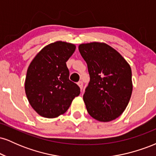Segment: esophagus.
Masks as SVG:
<instances>
[{"label":"esophagus","instance_id":"34e87169","mask_svg":"<svg viewBox=\"0 0 156 156\" xmlns=\"http://www.w3.org/2000/svg\"><path fill=\"white\" fill-rule=\"evenodd\" d=\"M78 85L79 86L80 88L82 89V88H83V81H82V80H80V81H78Z\"/></svg>","mask_w":156,"mask_h":156}]
</instances>
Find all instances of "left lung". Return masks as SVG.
<instances>
[{
	"label": "left lung",
	"instance_id": "obj_1",
	"mask_svg": "<svg viewBox=\"0 0 156 156\" xmlns=\"http://www.w3.org/2000/svg\"><path fill=\"white\" fill-rule=\"evenodd\" d=\"M78 50L90 76L83 97L87 112L98 121L114 120L122 114L131 96L130 65L107 44H81Z\"/></svg>",
	"mask_w": 156,
	"mask_h": 156
}]
</instances>
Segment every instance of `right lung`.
Returning a JSON list of instances; mask_svg holds the SVG:
<instances>
[{"mask_svg": "<svg viewBox=\"0 0 156 156\" xmlns=\"http://www.w3.org/2000/svg\"><path fill=\"white\" fill-rule=\"evenodd\" d=\"M75 50L73 44L53 42L41 50L28 68L25 82L27 98L42 117L54 118L64 114L80 94V87L69 79L66 64Z\"/></svg>", "mask_w": 156, "mask_h": 156, "instance_id": "obj_1", "label": "right lung"}]
</instances>
